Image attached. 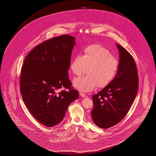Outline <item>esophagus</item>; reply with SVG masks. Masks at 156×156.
<instances>
[{
    "instance_id": "1",
    "label": "esophagus",
    "mask_w": 156,
    "mask_h": 156,
    "mask_svg": "<svg viewBox=\"0 0 156 156\" xmlns=\"http://www.w3.org/2000/svg\"><path fill=\"white\" fill-rule=\"evenodd\" d=\"M80 96H81L82 98H85L86 97V95L84 94V93H83V92H80Z\"/></svg>"
}]
</instances>
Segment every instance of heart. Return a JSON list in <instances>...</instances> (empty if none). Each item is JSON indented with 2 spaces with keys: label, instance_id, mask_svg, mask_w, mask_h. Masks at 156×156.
<instances>
[{
  "label": "heart",
  "instance_id": "1",
  "mask_svg": "<svg viewBox=\"0 0 156 156\" xmlns=\"http://www.w3.org/2000/svg\"><path fill=\"white\" fill-rule=\"evenodd\" d=\"M119 66V61L109 50L99 44L89 45L84 48L82 56L76 55L70 62V69L76 76L88 68L87 76L76 77L73 86L82 92L92 91L97 86L105 87L114 80Z\"/></svg>",
  "mask_w": 156,
  "mask_h": 156
}]
</instances>
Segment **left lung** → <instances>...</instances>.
Segmentation results:
<instances>
[{
	"label": "left lung",
	"instance_id": "left-lung-1",
	"mask_svg": "<svg viewBox=\"0 0 156 156\" xmlns=\"http://www.w3.org/2000/svg\"><path fill=\"white\" fill-rule=\"evenodd\" d=\"M119 52V66L114 80L98 94L92 96V119L101 129L118 124L127 114L136 97L139 76L133 57L121 46L116 44Z\"/></svg>",
	"mask_w": 156,
	"mask_h": 156
}]
</instances>
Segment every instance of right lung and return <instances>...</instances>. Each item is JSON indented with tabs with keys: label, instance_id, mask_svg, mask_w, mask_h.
<instances>
[{
	"label": "right lung",
	"instance_id": "right-lung-1",
	"mask_svg": "<svg viewBox=\"0 0 156 156\" xmlns=\"http://www.w3.org/2000/svg\"><path fill=\"white\" fill-rule=\"evenodd\" d=\"M75 39L64 34L46 40L28 53L21 68L23 102L33 117L47 127L58 124L79 96L68 73Z\"/></svg>",
	"mask_w": 156,
	"mask_h": 156
}]
</instances>
